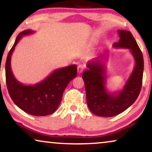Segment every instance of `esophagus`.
Masks as SVG:
<instances>
[{"label":"esophagus","mask_w":152,"mask_h":152,"mask_svg":"<svg viewBox=\"0 0 152 152\" xmlns=\"http://www.w3.org/2000/svg\"><path fill=\"white\" fill-rule=\"evenodd\" d=\"M84 69V66L82 64H79L77 66V72L79 73H82Z\"/></svg>","instance_id":"esophagus-1"}]
</instances>
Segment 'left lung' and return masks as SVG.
<instances>
[{"label": "left lung", "mask_w": 152, "mask_h": 152, "mask_svg": "<svg viewBox=\"0 0 152 152\" xmlns=\"http://www.w3.org/2000/svg\"><path fill=\"white\" fill-rule=\"evenodd\" d=\"M118 34L120 40L114 43L113 47L129 49L135 60L134 69L122 89L115 93L108 92L107 68L101 60L88 62V69L82 75L88 109L101 117H113L125 111L138 98L142 87L144 69L142 52L129 31L118 30Z\"/></svg>", "instance_id": "obj_1"}]
</instances>
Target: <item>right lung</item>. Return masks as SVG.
I'll return each mask as SVG.
<instances>
[{
  "label": "right lung",
  "instance_id": "add662e5",
  "mask_svg": "<svg viewBox=\"0 0 152 152\" xmlns=\"http://www.w3.org/2000/svg\"><path fill=\"white\" fill-rule=\"evenodd\" d=\"M31 30L18 34L8 53L5 64V77L8 92L14 104L27 113L44 116L55 112L66 86L77 74V66L70 65L56 69L44 80L34 85H24L14 77L11 68V57L21 37L32 34Z\"/></svg>",
  "mask_w": 152,
  "mask_h": 152
}]
</instances>
